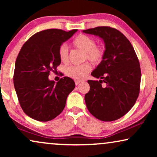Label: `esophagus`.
<instances>
[{
  "instance_id": "obj_1",
  "label": "esophagus",
  "mask_w": 157,
  "mask_h": 157,
  "mask_svg": "<svg viewBox=\"0 0 157 157\" xmlns=\"http://www.w3.org/2000/svg\"><path fill=\"white\" fill-rule=\"evenodd\" d=\"M81 82V81H78V80H75V83H76V85H78L79 83Z\"/></svg>"
}]
</instances>
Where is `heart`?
<instances>
[{
    "label": "heart",
    "mask_w": 157,
    "mask_h": 157,
    "mask_svg": "<svg viewBox=\"0 0 157 157\" xmlns=\"http://www.w3.org/2000/svg\"><path fill=\"white\" fill-rule=\"evenodd\" d=\"M73 46L80 49L83 52V59H88L94 64H98L104 59L106 49L101 44H96V40L93 37L79 34L72 41ZM60 60L63 63L68 61V50L66 44H61L58 50ZM91 69L89 62H85L81 65L69 66L66 68V74L75 80L81 81L85 78Z\"/></svg>",
    "instance_id": "heart-1"
}]
</instances>
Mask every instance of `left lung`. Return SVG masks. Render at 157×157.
Listing matches in <instances>:
<instances>
[{
  "instance_id": "1",
  "label": "left lung",
  "mask_w": 157,
  "mask_h": 157,
  "mask_svg": "<svg viewBox=\"0 0 157 157\" xmlns=\"http://www.w3.org/2000/svg\"><path fill=\"white\" fill-rule=\"evenodd\" d=\"M83 31L99 36L106 47L104 60L91 73L100 80L88 81L87 109L101 121H115L129 111L139 96L141 73L138 57L129 40L117 29L98 26Z\"/></svg>"
}]
</instances>
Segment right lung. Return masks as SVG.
I'll list each match as a JSON object with an SVG mask.
<instances>
[{"mask_svg": "<svg viewBox=\"0 0 157 157\" xmlns=\"http://www.w3.org/2000/svg\"><path fill=\"white\" fill-rule=\"evenodd\" d=\"M76 31L44 30L23 45L16 61L13 83L21 107L32 119L51 121L65 108L66 98L75 88L74 80L65 76L55 83L48 76L61 63L60 46Z\"/></svg>", "mask_w": 157, "mask_h": 157, "instance_id": "1", "label": "right lung"}]
</instances>
